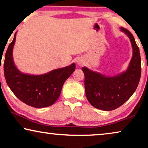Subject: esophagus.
<instances>
[{
    "instance_id": "esophagus-1",
    "label": "esophagus",
    "mask_w": 148,
    "mask_h": 148,
    "mask_svg": "<svg viewBox=\"0 0 148 148\" xmlns=\"http://www.w3.org/2000/svg\"><path fill=\"white\" fill-rule=\"evenodd\" d=\"M77 65H78V66H82L83 64H84V62L82 61V60H77Z\"/></svg>"
}]
</instances>
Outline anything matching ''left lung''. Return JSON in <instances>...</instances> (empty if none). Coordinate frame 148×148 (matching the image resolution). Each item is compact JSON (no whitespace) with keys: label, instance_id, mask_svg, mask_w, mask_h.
<instances>
[{"label":"left lung","instance_id":"8db88e82","mask_svg":"<svg viewBox=\"0 0 148 148\" xmlns=\"http://www.w3.org/2000/svg\"><path fill=\"white\" fill-rule=\"evenodd\" d=\"M121 30L130 39L132 58L125 71L113 77H107L88 68L82 67L85 75V90L89 102L96 108L114 110L127 102L136 90L141 77V56L135 38L129 30Z\"/></svg>","mask_w":148,"mask_h":148}]
</instances>
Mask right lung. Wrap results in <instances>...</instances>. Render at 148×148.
<instances>
[{
	"mask_svg": "<svg viewBox=\"0 0 148 148\" xmlns=\"http://www.w3.org/2000/svg\"><path fill=\"white\" fill-rule=\"evenodd\" d=\"M16 34L5 56L4 73L7 84L25 104L35 108L51 106L59 98L64 82L75 70V64L38 75L23 73L16 67L13 58Z\"/></svg>",
	"mask_w": 148,
	"mask_h": 148,
	"instance_id": "obj_1",
	"label": "right lung"
}]
</instances>
